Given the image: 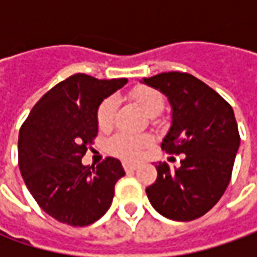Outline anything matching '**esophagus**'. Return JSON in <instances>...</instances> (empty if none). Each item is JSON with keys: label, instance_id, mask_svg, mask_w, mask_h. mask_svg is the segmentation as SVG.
<instances>
[{"label": "esophagus", "instance_id": "esophagus-1", "mask_svg": "<svg viewBox=\"0 0 257 257\" xmlns=\"http://www.w3.org/2000/svg\"><path fill=\"white\" fill-rule=\"evenodd\" d=\"M123 167L125 172H134L137 167H139V164L137 163H128V162H124Z\"/></svg>", "mask_w": 257, "mask_h": 257}]
</instances>
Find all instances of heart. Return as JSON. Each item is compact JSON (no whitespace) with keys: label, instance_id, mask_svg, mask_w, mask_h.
Masks as SVG:
<instances>
[{"label":"heart","instance_id":"heart-1","mask_svg":"<svg viewBox=\"0 0 257 257\" xmlns=\"http://www.w3.org/2000/svg\"><path fill=\"white\" fill-rule=\"evenodd\" d=\"M132 98L144 113L150 117H156L164 108V98L157 90L150 87H137L132 91ZM117 110V100L114 97H108L101 101L97 110V124L100 130H108L114 123ZM152 144V139L149 136H133V134L118 133L108 140V150L124 160H136L139 159L144 150Z\"/></svg>","mask_w":257,"mask_h":257}]
</instances>
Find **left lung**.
Instances as JSON below:
<instances>
[{"instance_id":"1","label":"left lung","mask_w":257,"mask_h":257,"mask_svg":"<svg viewBox=\"0 0 257 257\" xmlns=\"http://www.w3.org/2000/svg\"><path fill=\"white\" fill-rule=\"evenodd\" d=\"M142 83L163 93L172 107V125L162 143L170 154H184L179 169L156 164L157 179L146 189L162 216L189 222L220 200L232 177L240 146L230 104L187 73H162Z\"/></svg>"}]
</instances>
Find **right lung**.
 <instances>
[{
  "label": "right lung",
  "instance_id": "add662e5",
  "mask_svg": "<svg viewBox=\"0 0 257 257\" xmlns=\"http://www.w3.org/2000/svg\"><path fill=\"white\" fill-rule=\"evenodd\" d=\"M125 83L71 75L38 100L20 130L18 164L25 186L58 222L88 226L111 206L114 186L125 174L120 160L107 157L90 167L81 159L98 133V105Z\"/></svg>",
  "mask_w": 257,
  "mask_h": 257
}]
</instances>
